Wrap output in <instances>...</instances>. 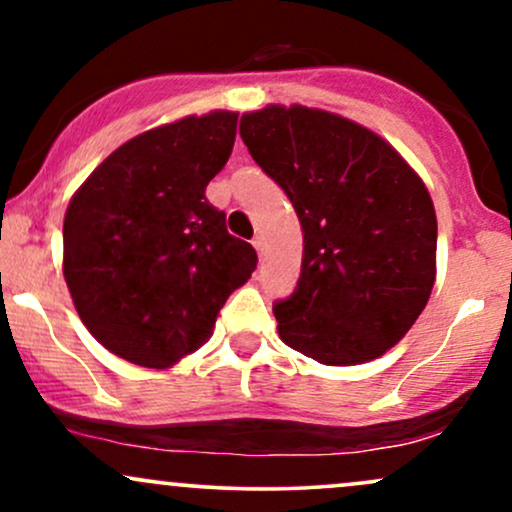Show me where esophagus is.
<instances>
[{
  "label": "esophagus",
  "mask_w": 512,
  "mask_h": 512,
  "mask_svg": "<svg viewBox=\"0 0 512 512\" xmlns=\"http://www.w3.org/2000/svg\"><path fill=\"white\" fill-rule=\"evenodd\" d=\"M252 245H255V250H257V255H264V240L260 238V236H257L255 240H252Z\"/></svg>",
  "instance_id": "1"
}]
</instances>
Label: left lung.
Masks as SVG:
<instances>
[{"label": "left lung", "instance_id": "left-lung-1", "mask_svg": "<svg viewBox=\"0 0 512 512\" xmlns=\"http://www.w3.org/2000/svg\"><path fill=\"white\" fill-rule=\"evenodd\" d=\"M240 137L303 228L301 279L274 305L281 342L325 366L383 356L436 281L424 180L383 137L327 110L267 105L240 117Z\"/></svg>", "mask_w": 512, "mask_h": 512}]
</instances>
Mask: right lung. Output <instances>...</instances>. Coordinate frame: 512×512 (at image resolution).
Masks as SVG:
<instances>
[{
  "label": "right lung",
  "mask_w": 512,
  "mask_h": 512,
  "mask_svg": "<svg viewBox=\"0 0 512 512\" xmlns=\"http://www.w3.org/2000/svg\"><path fill=\"white\" fill-rule=\"evenodd\" d=\"M214 110L137 134L74 192L62 272L86 330L115 356L170 368L207 344L219 310L257 267L204 197L236 142Z\"/></svg>",
  "instance_id": "1"
}]
</instances>
